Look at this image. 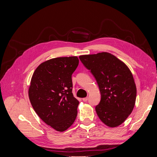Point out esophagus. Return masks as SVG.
<instances>
[{"label": "esophagus", "mask_w": 157, "mask_h": 157, "mask_svg": "<svg viewBox=\"0 0 157 157\" xmlns=\"http://www.w3.org/2000/svg\"><path fill=\"white\" fill-rule=\"evenodd\" d=\"M88 97H87V98H82V101L86 102V101H88Z\"/></svg>", "instance_id": "esophagus-1"}]
</instances>
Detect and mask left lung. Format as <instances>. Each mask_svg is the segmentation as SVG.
<instances>
[{
	"mask_svg": "<svg viewBox=\"0 0 157 157\" xmlns=\"http://www.w3.org/2000/svg\"><path fill=\"white\" fill-rule=\"evenodd\" d=\"M79 58L96 78L100 90L101 101L96 107L99 119L111 128L121 125L136 103L137 90L131 71L109 52L82 55Z\"/></svg>",
	"mask_w": 157,
	"mask_h": 157,
	"instance_id": "obj_1",
	"label": "left lung"
}]
</instances>
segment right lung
<instances>
[{
  "label": "right lung",
  "instance_id": "add662e5",
  "mask_svg": "<svg viewBox=\"0 0 157 157\" xmlns=\"http://www.w3.org/2000/svg\"><path fill=\"white\" fill-rule=\"evenodd\" d=\"M77 56L60 57L40 63L33 74L28 90L33 108L46 124L64 132L73 124L79 101L72 93L71 75Z\"/></svg>",
  "mask_w": 157,
  "mask_h": 157
}]
</instances>
